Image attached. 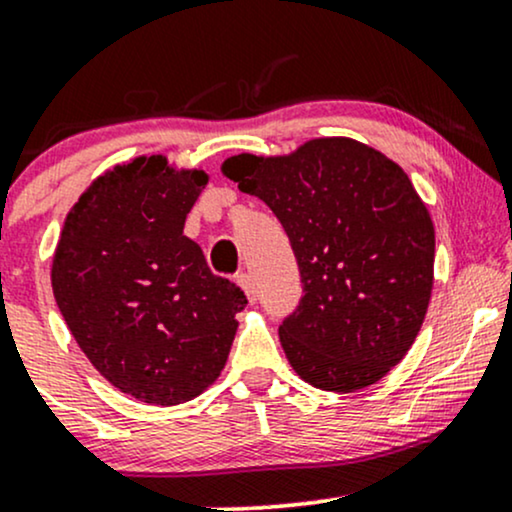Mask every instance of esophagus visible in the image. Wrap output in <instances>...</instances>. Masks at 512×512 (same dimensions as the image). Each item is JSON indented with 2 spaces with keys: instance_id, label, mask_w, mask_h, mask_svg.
Instances as JSON below:
<instances>
[{
  "instance_id": "34e87169",
  "label": "esophagus",
  "mask_w": 512,
  "mask_h": 512,
  "mask_svg": "<svg viewBox=\"0 0 512 512\" xmlns=\"http://www.w3.org/2000/svg\"><path fill=\"white\" fill-rule=\"evenodd\" d=\"M236 281H238L240 289H243L245 296H248V301L255 303L257 301V291H255V281H252V276L248 272H240L236 276Z\"/></svg>"
}]
</instances>
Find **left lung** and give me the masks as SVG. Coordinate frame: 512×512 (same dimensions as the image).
<instances>
[{
  "instance_id": "obj_1",
  "label": "left lung",
  "mask_w": 512,
  "mask_h": 512,
  "mask_svg": "<svg viewBox=\"0 0 512 512\" xmlns=\"http://www.w3.org/2000/svg\"><path fill=\"white\" fill-rule=\"evenodd\" d=\"M221 173L260 197L291 240L303 298L279 339L298 378L327 392L383 380L414 344L433 291L436 231L409 175L349 137L238 154Z\"/></svg>"
}]
</instances>
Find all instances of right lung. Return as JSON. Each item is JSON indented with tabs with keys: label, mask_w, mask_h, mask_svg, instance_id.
<instances>
[{
	"label": "right lung",
	"mask_w": 512,
	"mask_h": 512,
	"mask_svg": "<svg viewBox=\"0 0 512 512\" xmlns=\"http://www.w3.org/2000/svg\"><path fill=\"white\" fill-rule=\"evenodd\" d=\"M207 182L163 154L117 163L67 211L52 255V293L79 349L144 404L175 407L214 385L248 303L182 236Z\"/></svg>",
	"instance_id": "obj_1"
}]
</instances>
